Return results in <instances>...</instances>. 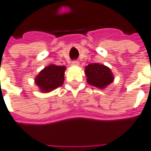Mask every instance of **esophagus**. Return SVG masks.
I'll return each instance as SVG.
<instances>
[{
  "instance_id": "obj_1",
  "label": "esophagus",
  "mask_w": 151,
  "mask_h": 151,
  "mask_svg": "<svg viewBox=\"0 0 151 151\" xmlns=\"http://www.w3.org/2000/svg\"><path fill=\"white\" fill-rule=\"evenodd\" d=\"M72 65H75V66H78V65H79V62L78 60H73L72 62Z\"/></svg>"
}]
</instances>
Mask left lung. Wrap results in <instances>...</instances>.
<instances>
[{
  "label": "left lung",
  "mask_w": 151,
  "mask_h": 151,
  "mask_svg": "<svg viewBox=\"0 0 151 151\" xmlns=\"http://www.w3.org/2000/svg\"><path fill=\"white\" fill-rule=\"evenodd\" d=\"M86 76L87 83L92 86L103 89L112 83L114 76L110 69L100 64H90L86 67Z\"/></svg>",
  "instance_id": "obj_1"
}]
</instances>
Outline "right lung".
<instances>
[{
	"instance_id": "right-lung-1",
	"label": "right lung",
	"mask_w": 151,
	"mask_h": 151,
	"mask_svg": "<svg viewBox=\"0 0 151 151\" xmlns=\"http://www.w3.org/2000/svg\"><path fill=\"white\" fill-rule=\"evenodd\" d=\"M65 66L49 65L42 70L35 79L36 84L44 92L62 86L65 81Z\"/></svg>"
}]
</instances>
